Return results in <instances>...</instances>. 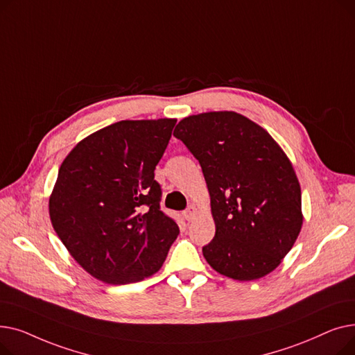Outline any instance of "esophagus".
Returning <instances> with one entry per match:
<instances>
[{"mask_svg": "<svg viewBox=\"0 0 355 355\" xmlns=\"http://www.w3.org/2000/svg\"><path fill=\"white\" fill-rule=\"evenodd\" d=\"M196 214H197L196 206H190L187 210L184 211V217H185V220H187V221H191L196 217Z\"/></svg>", "mask_w": 355, "mask_h": 355, "instance_id": "1", "label": "esophagus"}]
</instances>
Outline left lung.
Listing matches in <instances>:
<instances>
[{"label":"left lung","mask_w":355,"mask_h":355,"mask_svg":"<svg viewBox=\"0 0 355 355\" xmlns=\"http://www.w3.org/2000/svg\"><path fill=\"white\" fill-rule=\"evenodd\" d=\"M174 137L198 159L210 193L214 239L207 263L234 281L275 270L302 229L301 185L266 129L232 110L178 122Z\"/></svg>","instance_id":"8db88e82"}]
</instances>
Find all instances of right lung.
I'll use <instances>...</instances> for the list:
<instances>
[{
	"label": "right lung",
	"instance_id": "1",
	"mask_svg": "<svg viewBox=\"0 0 355 355\" xmlns=\"http://www.w3.org/2000/svg\"><path fill=\"white\" fill-rule=\"evenodd\" d=\"M175 122L112 123L82 139L59 168L49 198L53 229L71 257L105 284L157 273L180 233L159 210L154 180Z\"/></svg>",
	"mask_w": 355,
	"mask_h": 355
}]
</instances>
